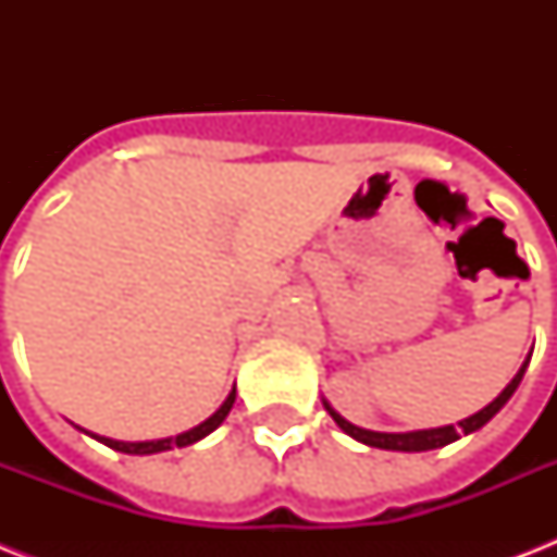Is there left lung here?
I'll return each mask as SVG.
<instances>
[{
    "instance_id": "8db88e82",
    "label": "left lung",
    "mask_w": 557,
    "mask_h": 557,
    "mask_svg": "<svg viewBox=\"0 0 557 557\" xmlns=\"http://www.w3.org/2000/svg\"><path fill=\"white\" fill-rule=\"evenodd\" d=\"M529 361H523V367L518 370V375L506 384V389H503L500 396L494 398L492 405H485L480 413L468 416V419H462L459 424H445V428H431V431H410V433H379V431H364V428H358V424L347 422L344 416L335 413L326 401H323V407L330 410V416L335 419V424H338L341 431L349 433L352 440L364 442V445H370V448H384V450H433V448H442V445H450V442H457L462 433H474L480 431L488 419H494V416L500 413V407L506 405L511 398V393L518 389V384L523 381V372H527Z\"/></svg>"
}]
</instances>
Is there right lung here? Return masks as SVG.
Segmentation results:
<instances>
[{
	"instance_id": "obj_1",
	"label": "right lung",
	"mask_w": 557,
	"mask_h": 557,
	"mask_svg": "<svg viewBox=\"0 0 557 557\" xmlns=\"http://www.w3.org/2000/svg\"><path fill=\"white\" fill-rule=\"evenodd\" d=\"M234 398H236V387L227 393V398L222 401L216 413L205 419L201 424L190 428V431L178 433V436H170V440H156V442H117V440H109V436H95L98 442H103L107 448L112 450H121V454H159V450H170V448H187L193 442L205 440L208 433H213L219 424L225 422V416L231 413V407H234Z\"/></svg>"
}]
</instances>
